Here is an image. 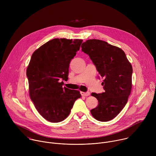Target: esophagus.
<instances>
[{"label":"esophagus","mask_w":156,"mask_h":156,"mask_svg":"<svg viewBox=\"0 0 156 156\" xmlns=\"http://www.w3.org/2000/svg\"><path fill=\"white\" fill-rule=\"evenodd\" d=\"M81 96H88L90 95V92H81Z\"/></svg>","instance_id":"obj_1"}]
</instances>
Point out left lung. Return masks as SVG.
<instances>
[{"label": "left lung", "instance_id": "8db88e82", "mask_svg": "<svg viewBox=\"0 0 156 156\" xmlns=\"http://www.w3.org/2000/svg\"><path fill=\"white\" fill-rule=\"evenodd\" d=\"M81 47L104 79L105 92L91 93L99 103L91 113L97 120L108 122L114 119L127 102L132 87V66L123 50L105 41L89 39Z\"/></svg>", "mask_w": 156, "mask_h": 156}]
</instances>
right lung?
I'll list each match as a JSON object with an SVG mask.
<instances>
[{
  "instance_id": "add662e5",
  "label": "right lung",
  "mask_w": 156,
  "mask_h": 156,
  "mask_svg": "<svg viewBox=\"0 0 156 156\" xmlns=\"http://www.w3.org/2000/svg\"><path fill=\"white\" fill-rule=\"evenodd\" d=\"M82 39L55 38L36 50L27 70L30 96L40 115L52 123L67 117L79 91L63 87L69 64L80 50Z\"/></svg>"
}]
</instances>
